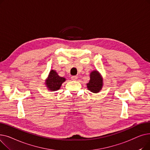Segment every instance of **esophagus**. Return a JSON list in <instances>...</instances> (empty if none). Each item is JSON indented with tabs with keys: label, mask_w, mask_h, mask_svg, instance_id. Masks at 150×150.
<instances>
[{
	"label": "esophagus",
	"mask_w": 150,
	"mask_h": 150,
	"mask_svg": "<svg viewBox=\"0 0 150 150\" xmlns=\"http://www.w3.org/2000/svg\"><path fill=\"white\" fill-rule=\"evenodd\" d=\"M71 79H72L74 81H76L78 79V76H72V77H71Z\"/></svg>",
	"instance_id": "esophagus-1"
}]
</instances>
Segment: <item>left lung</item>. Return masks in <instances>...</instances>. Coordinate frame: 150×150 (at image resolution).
I'll list each match as a JSON object with an SVG mask.
<instances>
[{"mask_svg":"<svg viewBox=\"0 0 150 150\" xmlns=\"http://www.w3.org/2000/svg\"><path fill=\"white\" fill-rule=\"evenodd\" d=\"M103 78L97 70H93L90 74V80L87 83L88 89L93 93H98L102 89Z\"/></svg>","mask_w":150,"mask_h":150,"instance_id":"left-lung-1","label":"left lung"}]
</instances>
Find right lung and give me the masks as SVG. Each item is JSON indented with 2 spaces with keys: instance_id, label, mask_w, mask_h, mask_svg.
<instances>
[{
  "instance_id": "right-lung-1",
  "label": "right lung",
  "mask_w": 150,
  "mask_h": 150,
  "mask_svg": "<svg viewBox=\"0 0 150 150\" xmlns=\"http://www.w3.org/2000/svg\"><path fill=\"white\" fill-rule=\"evenodd\" d=\"M66 81V78L59 76L54 70H50L49 75L45 80V84L49 91H55L60 89L62 83Z\"/></svg>"
}]
</instances>
